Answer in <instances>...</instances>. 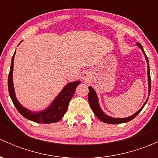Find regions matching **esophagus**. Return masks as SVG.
Here are the masks:
<instances>
[{
	"mask_svg": "<svg viewBox=\"0 0 158 158\" xmlns=\"http://www.w3.org/2000/svg\"><path fill=\"white\" fill-rule=\"evenodd\" d=\"M84 76V77H83V79H86V78L85 77V76Z\"/></svg>",
	"mask_w": 158,
	"mask_h": 158,
	"instance_id": "esophagus-1",
	"label": "esophagus"
}]
</instances>
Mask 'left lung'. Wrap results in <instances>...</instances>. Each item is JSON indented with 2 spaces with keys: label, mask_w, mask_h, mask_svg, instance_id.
<instances>
[{
  "label": "left lung",
  "mask_w": 158,
  "mask_h": 158,
  "mask_svg": "<svg viewBox=\"0 0 158 158\" xmlns=\"http://www.w3.org/2000/svg\"><path fill=\"white\" fill-rule=\"evenodd\" d=\"M137 47H139L141 49V50L142 51L143 54H144V57H145V60L147 61V64H148V97H149L150 95V92H151V76H150V67H149V62H148V59L146 56L145 52H144V49H143L142 46H141V44H136ZM89 95H88V99H89V105H90V107L92 109V111H93L94 114L97 116L99 120H101L102 122H105V123H108V124H121V123H126V122H129V121L132 120L133 118H135L138 114H139L140 111L142 110L143 108L144 107V106L147 103L148 97L146 99L145 102L144 103V105L142 106V107L138 111H137L135 113L132 115L129 116V117L127 118H114L111 117V116L108 115L106 114V113L103 111V110L101 109V106L99 105V101H98V95H97L96 92L95 91V89L92 88V86H89Z\"/></svg>",
  "instance_id": "left-lung-1"
}]
</instances>
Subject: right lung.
Listing matches in <instances>:
<instances>
[{
	"label": "right lung",
	"mask_w": 158,
	"mask_h": 158,
	"mask_svg": "<svg viewBox=\"0 0 158 158\" xmlns=\"http://www.w3.org/2000/svg\"><path fill=\"white\" fill-rule=\"evenodd\" d=\"M18 44V45H19ZM16 51L11 60V66L8 76V91L11 100L17 111L25 118L36 123L49 124L55 123L61 120L66 112L69 103L75 93L76 87L81 83L79 80L73 81L66 84L60 91L57 96L52 100V102L45 109L40 111H32L23 107L16 97L13 82V71H14V60Z\"/></svg>",
	"instance_id": "obj_1"
}]
</instances>
